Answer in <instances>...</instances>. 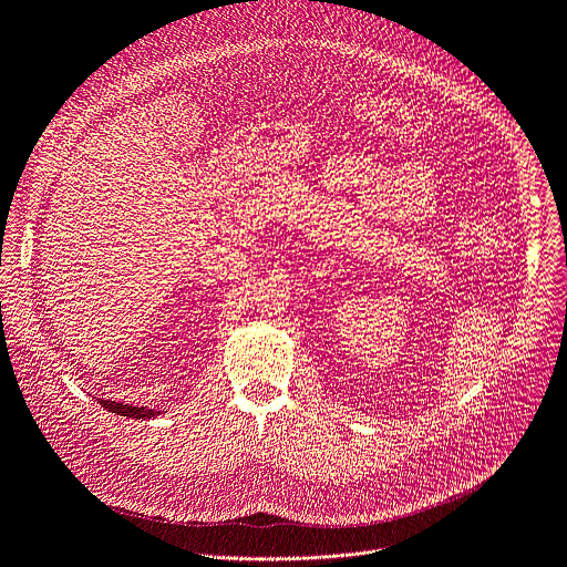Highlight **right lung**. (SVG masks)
Masks as SVG:
<instances>
[{
  "label": "right lung",
  "mask_w": 567,
  "mask_h": 567,
  "mask_svg": "<svg viewBox=\"0 0 567 567\" xmlns=\"http://www.w3.org/2000/svg\"><path fill=\"white\" fill-rule=\"evenodd\" d=\"M104 410L115 412L120 416H130V420H155L157 414H162V410H153V408H138V405H130V403H115V401H102Z\"/></svg>",
  "instance_id": "obj_1"
}]
</instances>
